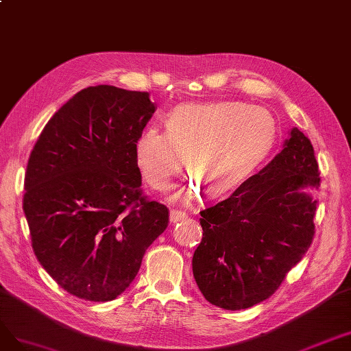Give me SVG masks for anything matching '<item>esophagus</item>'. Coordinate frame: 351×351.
I'll return each mask as SVG.
<instances>
[{"mask_svg":"<svg viewBox=\"0 0 351 351\" xmlns=\"http://www.w3.org/2000/svg\"><path fill=\"white\" fill-rule=\"evenodd\" d=\"M188 219V214L184 211H179V210H172L171 211V221L172 223H178V221H184Z\"/></svg>","mask_w":351,"mask_h":351,"instance_id":"34e87169","label":"esophagus"}]
</instances>
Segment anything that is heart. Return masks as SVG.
Wrapping results in <instances>:
<instances>
[{
  "mask_svg": "<svg viewBox=\"0 0 351 351\" xmlns=\"http://www.w3.org/2000/svg\"><path fill=\"white\" fill-rule=\"evenodd\" d=\"M276 118L242 101H207L175 106L166 132L149 127L135 143V163L153 189H166L186 167L195 179L173 192L192 199L204 188L213 197L239 188L267 159L277 141Z\"/></svg>",
  "mask_w": 351,
  "mask_h": 351,
  "instance_id": "b5f03b06",
  "label": "heart"
}]
</instances>
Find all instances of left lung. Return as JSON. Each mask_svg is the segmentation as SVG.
<instances>
[{"mask_svg": "<svg viewBox=\"0 0 351 351\" xmlns=\"http://www.w3.org/2000/svg\"><path fill=\"white\" fill-rule=\"evenodd\" d=\"M319 185L311 140L293 128L263 171L199 211L192 271L211 304L239 311L274 295L312 245L316 199L304 189Z\"/></svg>", "mask_w": 351, "mask_h": 351, "instance_id": "8db88e82", "label": "left lung"}]
</instances>
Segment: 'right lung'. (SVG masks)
<instances>
[{
	"mask_svg": "<svg viewBox=\"0 0 351 351\" xmlns=\"http://www.w3.org/2000/svg\"><path fill=\"white\" fill-rule=\"evenodd\" d=\"M154 110L147 92L87 87L55 112L30 153L23 210L33 252L73 296L118 298L167 228L169 210L143 194L135 163Z\"/></svg>",
	"mask_w": 351,
	"mask_h": 351,
	"instance_id": "1",
	"label": "right lung"
}]
</instances>
